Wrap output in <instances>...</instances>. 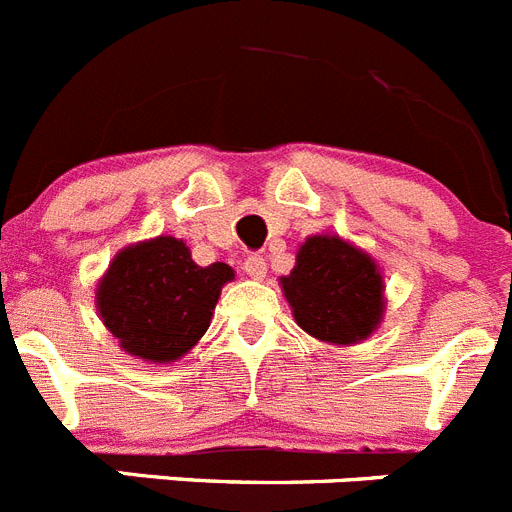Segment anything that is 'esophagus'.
I'll use <instances>...</instances> for the list:
<instances>
[{
	"mask_svg": "<svg viewBox=\"0 0 512 512\" xmlns=\"http://www.w3.org/2000/svg\"><path fill=\"white\" fill-rule=\"evenodd\" d=\"M243 269H246L248 277L264 279L266 277V259L261 253H248L246 261H243Z\"/></svg>",
	"mask_w": 512,
	"mask_h": 512,
	"instance_id": "34e87169",
	"label": "esophagus"
}]
</instances>
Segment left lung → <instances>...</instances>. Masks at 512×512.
Segmentation results:
<instances>
[{
  "label": "left lung",
  "instance_id": "obj_1",
  "mask_svg": "<svg viewBox=\"0 0 512 512\" xmlns=\"http://www.w3.org/2000/svg\"><path fill=\"white\" fill-rule=\"evenodd\" d=\"M295 320L318 341L348 346L372 336L384 312V284L366 253L338 235H312L282 277Z\"/></svg>",
  "mask_w": 512,
  "mask_h": 512
}]
</instances>
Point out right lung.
I'll use <instances>...</instances> for the list:
<instances>
[{
  "label": "right lung",
  "instance_id": "right-lung-1",
  "mask_svg": "<svg viewBox=\"0 0 512 512\" xmlns=\"http://www.w3.org/2000/svg\"><path fill=\"white\" fill-rule=\"evenodd\" d=\"M228 264L197 266L182 241L158 235L115 256L97 289L104 325L128 354L146 361L184 356L210 328Z\"/></svg>",
  "mask_w": 512,
  "mask_h": 512
}]
</instances>
